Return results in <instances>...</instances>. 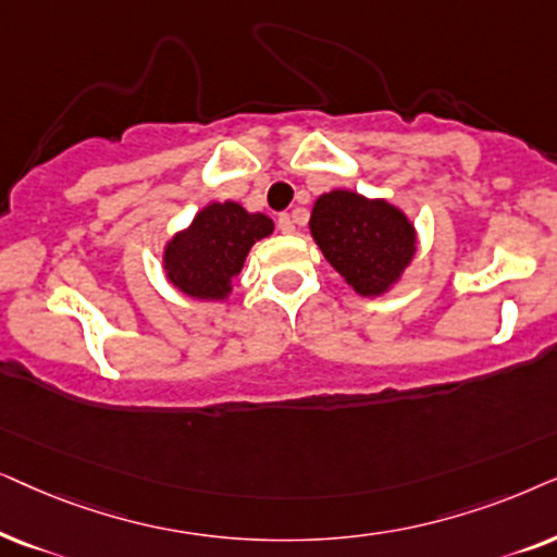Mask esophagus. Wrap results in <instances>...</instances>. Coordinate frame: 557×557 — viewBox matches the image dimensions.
<instances>
[{
  "label": "esophagus",
  "mask_w": 557,
  "mask_h": 557,
  "mask_svg": "<svg viewBox=\"0 0 557 557\" xmlns=\"http://www.w3.org/2000/svg\"><path fill=\"white\" fill-rule=\"evenodd\" d=\"M277 228H280V232H283V234H293V232H295V221H293L290 216H287V213H283V216L277 219Z\"/></svg>",
  "instance_id": "34e87169"
}]
</instances>
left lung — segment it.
<instances>
[{"mask_svg":"<svg viewBox=\"0 0 557 557\" xmlns=\"http://www.w3.org/2000/svg\"><path fill=\"white\" fill-rule=\"evenodd\" d=\"M308 226L329 264L361 298L389 293L418 255V228L387 198L346 188L323 193Z\"/></svg>","mask_w":557,"mask_h":557,"instance_id":"left-lung-1","label":"left lung"}]
</instances>
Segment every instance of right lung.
<instances>
[{"mask_svg":"<svg viewBox=\"0 0 557 557\" xmlns=\"http://www.w3.org/2000/svg\"><path fill=\"white\" fill-rule=\"evenodd\" d=\"M272 232L274 221L264 213H251L236 201H213L170 236L162 249V272L175 290L193 300L224 302L249 249Z\"/></svg>","mask_w":557,"mask_h":557,"instance_id":"right-lung-1","label":"right lung"}]
</instances>
